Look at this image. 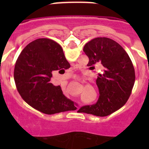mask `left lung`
<instances>
[{"label":"left lung","mask_w":149,"mask_h":149,"mask_svg":"<svg viewBox=\"0 0 149 149\" xmlns=\"http://www.w3.org/2000/svg\"><path fill=\"white\" fill-rule=\"evenodd\" d=\"M89 57L91 70L96 64L103 65L96 84L99 98L96 104L86 105L78 112L106 116L121 108L131 95L135 82V72L131 60L122 46L106 37L95 38L84 47Z\"/></svg>","instance_id":"1"}]
</instances>
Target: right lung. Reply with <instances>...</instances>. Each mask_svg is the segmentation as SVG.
Segmentation results:
<instances>
[{"mask_svg":"<svg viewBox=\"0 0 149 149\" xmlns=\"http://www.w3.org/2000/svg\"><path fill=\"white\" fill-rule=\"evenodd\" d=\"M70 68L61 46L52 39H38L22 50L15 63L14 80L18 93L30 106L43 113L74 110V103L60 86L51 83L52 72Z\"/></svg>","mask_w":149,"mask_h":149,"instance_id":"obj_1","label":"right lung"}]
</instances>
